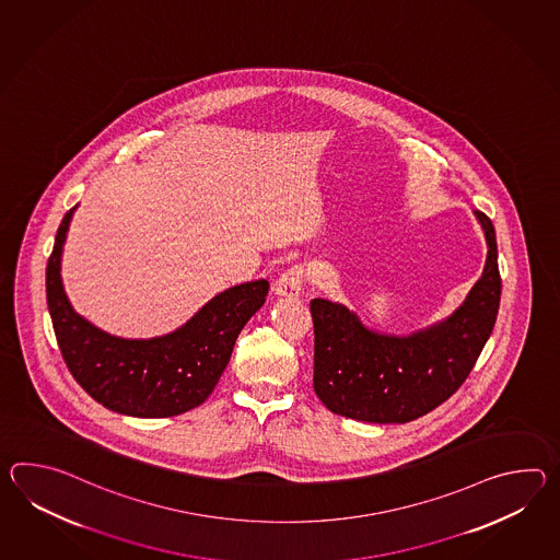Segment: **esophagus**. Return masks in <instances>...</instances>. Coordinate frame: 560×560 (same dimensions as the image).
<instances>
[{"instance_id": "esophagus-1", "label": "esophagus", "mask_w": 560, "mask_h": 560, "mask_svg": "<svg viewBox=\"0 0 560 560\" xmlns=\"http://www.w3.org/2000/svg\"><path fill=\"white\" fill-rule=\"evenodd\" d=\"M303 277H305V269L301 265L289 267L285 273L279 275V279L275 281V293L281 298H299L303 289Z\"/></svg>"}]
</instances>
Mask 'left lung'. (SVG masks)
<instances>
[{
    "label": "left lung",
    "mask_w": 560,
    "mask_h": 560,
    "mask_svg": "<svg viewBox=\"0 0 560 560\" xmlns=\"http://www.w3.org/2000/svg\"><path fill=\"white\" fill-rule=\"evenodd\" d=\"M474 214L488 245L485 271L444 322L410 336H387L341 303L311 301L313 389L325 408L360 422L406 423L444 404L466 382L497 324L502 289L494 224L485 212Z\"/></svg>",
    "instance_id": "left-lung-1"
}]
</instances>
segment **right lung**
Listing matches in <instances>:
<instances>
[{"instance_id":"1","label":"right lung","mask_w":560,"mask_h":560,"mask_svg":"<svg viewBox=\"0 0 560 560\" xmlns=\"http://www.w3.org/2000/svg\"><path fill=\"white\" fill-rule=\"evenodd\" d=\"M74 209L63 214L46 267V299L63 361L88 396L135 418H171L200 406L219 384L241 329L261 310L269 281L231 287L173 334L110 336L78 315L66 298L60 261Z\"/></svg>"}]
</instances>
